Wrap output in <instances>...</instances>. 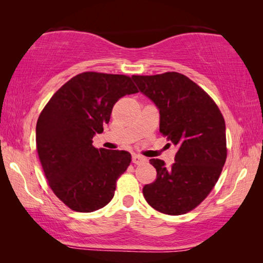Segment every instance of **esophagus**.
<instances>
[{"mask_svg": "<svg viewBox=\"0 0 263 263\" xmlns=\"http://www.w3.org/2000/svg\"><path fill=\"white\" fill-rule=\"evenodd\" d=\"M132 162L135 163V164H142V163L146 162V159L144 157H141V155L135 154L132 157Z\"/></svg>", "mask_w": 263, "mask_h": 263, "instance_id": "obj_1", "label": "esophagus"}]
</instances>
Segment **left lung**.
Listing matches in <instances>:
<instances>
[{"mask_svg":"<svg viewBox=\"0 0 263 263\" xmlns=\"http://www.w3.org/2000/svg\"><path fill=\"white\" fill-rule=\"evenodd\" d=\"M132 79L158 106L160 132L179 148L171 167L160 159L149 160L157 180L146 184L142 194L157 211L184 215L208 197L219 179L228 157L224 117L208 92L183 74Z\"/></svg>","mask_w":263,"mask_h":263,"instance_id":"1","label":"left lung"}]
</instances>
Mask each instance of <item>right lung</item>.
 Masks as SVG:
<instances>
[{
    "label": "right lung",
    "mask_w": 263,
    "mask_h": 263,
    "mask_svg": "<svg viewBox=\"0 0 263 263\" xmlns=\"http://www.w3.org/2000/svg\"><path fill=\"white\" fill-rule=\"evenodd\" d=\"M138 92L132 78L84 72L66 82L39 116L37 152L48 185L78 212H92L112 199L116 182L131 162L126 151L92 146L116 102Z\"/></svg>",
    "instance_id": "1"
}]
</instances>
